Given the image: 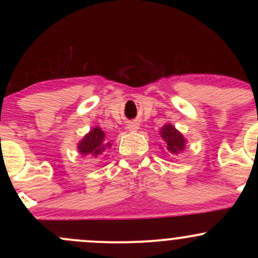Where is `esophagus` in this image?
<instances>
[{
  "label": "esophagus",
  "mask_w": 258,
  "mask_h": 258,
  "mask_svg": "<svg viewBox=\"0 0 258 258\" xmlns=\"http://www.w3.org/2000/svg\"><path fill=\"white\" fill-rule=\"evenodd\" d=\"M137 128H139V123H136V122H131V123L128 124L130 131H136Z\"/></svg>",
  "instance_id": "1"
}]
</instances>
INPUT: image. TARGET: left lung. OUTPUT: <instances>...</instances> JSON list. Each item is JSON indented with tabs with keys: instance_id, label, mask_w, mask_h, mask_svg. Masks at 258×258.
<instances>
[{
	"instance_id": "obj_1",
	"label": "left lung",
	"mask_w": 258,
	"mask_h": 258,
	"mask_svg": "<svg viewBox=\"0 0 258 258\" xmlns=\"http://www.w3.org/2000/svg\"><path fill=\"white\" fill-rule=\"evenodd\" d=\"M162 139L166 142V148L170 153H178L184 148V139L181 134L171 124H166L161 130Z\"/></svg>"
}]
</instances>
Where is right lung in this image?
Listing matches in <instances>:
<instances>
[{
	"mask_svg": "<svg viewBox=\"0 0 258 258\" xmlns=\"http://www.w3.org/2000/svg\"><path fill=\"white\" fill-rule=\"evenodd\" d=\"M110 144L105 142V134L101 128L96 127L90 134L85 136V139L79 145V151L82 155H88L91 157H97L100 153L106 150V147H110Z\"/></svg>",
	"mask_w": 258,
	"mask_h": 258,
	"instance_id": "add662e5",
	"label": "right lung"
}]
</instances>
